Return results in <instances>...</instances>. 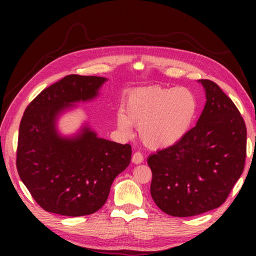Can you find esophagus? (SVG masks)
Returning a JSON list of instances; mask_svg holds the SVG:
<instances>
[{
    "label": "esophagus",
    "mask_w": 256,
    "mask_h": 256,
    "mask_svg": "<svg viewBox=\"0 0 256 256\" xmlns=\"http://www.w3.org/2000/svg\"><path fill=\"white\" fill-rule=\"evenodd\" d=\"M143 160H144L143 154L140 153V152H135L132 157V162L134 164H140V162H143Z\"/></svg>",
    "instance_id": "1"
}]
</instances>
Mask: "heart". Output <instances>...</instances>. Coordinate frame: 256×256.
Masks as SVG:
<instances>
[{"instance_id":"1","label":"heart","mask_w":256,"mask_h":256,"mask_svg":"<svg viewBox=\"0 0 256 256\" xmlns=\"http://www.w3.org/2000/svg\"><path fill=\"white\" fill-rule=\"evenodd\" d=\"M198 108L189 89L150 86L130 92L116 124L122 134L131 135L133 124L140 125L143 142L153 148H168L189 131Z\"/></svg>"}]
</instances>
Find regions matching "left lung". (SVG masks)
<instances>
[{"label":"left lung","mask_w":256,"mask_h":256,"mask_svg":"<svg viewBox=\"0 0 256 256\" xmlns=\"http://www.w3.org/2000/svg\"><path fill=\"white\" fill-rule=\"evenodd\" d=\"M206 106L196 126L148 158L150 194L165 214L192 216L220 206L242 175L246 126L234 103L208 79Z\"/></svg>","instance_id":"1"}]
</instances>
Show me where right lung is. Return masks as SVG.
I'll use <instances>...</instances> for the list:
<instances>
[{
	"label": "right lung",
	"instance_id": "right-lung-1",
	"mask_svg": "<svg viewBox=\"0 0 256 256\" xmlns=\"http://www.w3.org/2000/svg\"><path fill=\"white\" fill-rule=\"evenodd\" d=\"M106 81L96 76H66L25 108L16 167L32 197L48 212L67 216L94 214L106 204L114 178L130 165V144L99 138L88 126L74 138L57 133L59 114L72 103L94 99Z\"/></svg>",
	"mask_w": 256,
	"mask_h": 256
}]
</instances>
